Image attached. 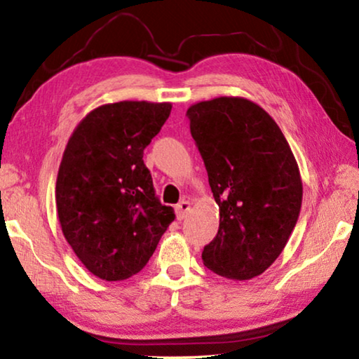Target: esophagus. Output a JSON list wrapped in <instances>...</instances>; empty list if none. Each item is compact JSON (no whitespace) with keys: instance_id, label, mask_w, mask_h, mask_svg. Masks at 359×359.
<instances>
[{"instance_id":"34e87169","label":"esophagus","mask_w":359,"mask_h":359,"mask_svg":"<svg viewBox=\"0 0 359 359\" xmlns=\"http://www.w3.org/2000/svg\"><path fill=\"white\" fill-rule=\"evenodd\" d=\"M190 208L191 204L190 201H187V199H184V201H180L177 205H175V215H177V220H184L188 212H190Z\"/></svg>"}]
</instances>
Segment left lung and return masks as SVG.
<instances>
[{"label":"left lung","mask_w":359,"mask_h":359,"mask_svg":"<svg viewBox=\"0 0 359 359\" xmlns=\"http://www.w3.org/2000/svg\"><path fill=\"white\" fill-rule=\"evenodd\" d=\"M220 226L203 261L215 274L248 280L269 267L287 245L302 203L293 151L263 107L222 96L187 111Z\"/></svg>","instance_id":"left-lung-1"}]
</instances>
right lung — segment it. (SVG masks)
I'll list each match as a JSON object with an SVG mask.
<instances>
[{
	"mask_svg": "<svg viewBox=\"0 0 359 359\" xmlns=\"http://www.w3.org/2000/svg\"><path fill=\"white\" fill-rule=\"evenodd\" d=\"M171 109L149 101L100 106L66 145L55 188L58 220L77 258L102 280L137 274L175 218L155 196L142 160Z\"/></svg>",
	"mask_w": 359,
	"mask_h": 359,
	"instance_id": "right-lung-1",
	"label": "right lung"
}]
</instances>
